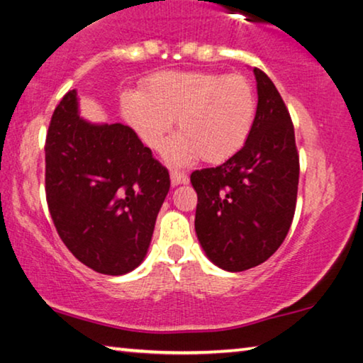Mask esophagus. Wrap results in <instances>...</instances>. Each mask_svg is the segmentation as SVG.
<instances>
[{"label":"esophagus","mask_w":363,"mask_h":363,"mask_svg":"<svg viewBox=\"0 0 363 363\" xmlns=\"http://www.w3.org/2000/svg\"><path fill=\"white\" fill-rule=\"evenodd\" d=\"M189 181V176L181 169H171V182L172 186H179V184H186Z\"/></svg>","instance_id":"34e87169"}]
</instances>
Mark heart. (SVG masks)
<instances>
[{
    "label": "heart",
    "instance_id": "b5f03b06",
    "mask_svg": "<svg viewBox=\"0 0 363 363\" xmlns=\"http://www.w3.org/2000/svg\"><path fill=\"white\" fill-rule=\"evenodd\" d=\"M256 106L245 77L212 72H160L143 81L140 93L122 96L123 116L151 150L164 148L177 118L182 133L167 148L172 163L233 158L250 138Z\"/></svg>",
    "mask_w": 363,
    "mask_h": 363
}]
</instances>
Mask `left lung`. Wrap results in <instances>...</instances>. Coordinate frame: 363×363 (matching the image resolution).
Instances as JSON below:
<instances>
[{"instance_id": "obj_1", "label": "left lung", "mask_w": 363, "mask_h": 363, "mask_svg": "<svg viewBox=\"0 0 363 363\" xmlns=\"http://www.w3.org/2000/svg\"><path fill=\"white\" fill-rule=\"evenodd\" d=\"M250 138L233 158L197 169L196 231L216 266L241 272L267 261L282 245L295 215L300 158L282 96L262 69Z\"/></svg>"}]
</instances>
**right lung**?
<instances>
[{
    "instance_id": "obj_1",
    "label": "right lung",
    "mask_w": 363,
    "mask_h": 363,
    "mask_svg": "<svg viewBox=\"0 0 363 363\" xmlns=\"http://www.w3.org/2000/svg\"><path fill=\"white\" fill-rule=\"evenodd\" d=\"M169 186V172L132 128L91 125L78 116L77 91L63 96L45 140V197L79 262L106 275L140 266Z\"/></svg>"
}]
</instances>
